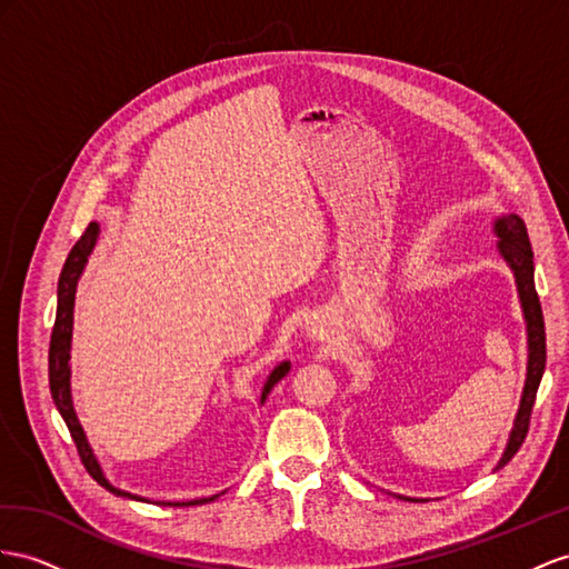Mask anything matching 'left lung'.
Masks as SVG:
<instances>
[{"instance_id":"left-lung-1","label":"left lung","mask_w":569,"mask_h":569,"mask_svg":"<svg viewBox=\"0 0 569 569\" xmlns=\"http://www.w3.org/2000/svg\"><path fill=\"white\" fill-rule=\"evenodd\" d=\"M492 232H495V238H498L500 257L507 261V267L515 273L517 293H519V302H521V315H523V322H527V348H529L527 380H523L515 426H512V430H509L507 445H505V451H502L498 466L492 469V471H500L502 466L517 455L521 442H523V437H527V430H529V418H531V409L536 401V391H538V385H541V377L546 370V327H543L541 302H538V296H536L533 252H531L527 226H523V221L517 213H505V216L495 218ZM397 498L411 500V502L420 500V498H406V495H397Z\"/></svg>"}]
</instances>
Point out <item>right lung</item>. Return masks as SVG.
Instances as JSON below:
<instances>
[{
	"mask_svg": "<svg viewBox=\"0 0 569 569\" xmlns=\"http://www.w3.org/2000/svg\"><path fill=\"white\" fill-rule=\"evenodd\" d=\"M98 236H100V226L98 223H91L89 228H86L83 236L79 238V242L71 247V252L64 261V269L60 273V281H57V317H54V329H52V339H50V391H52V401L57 406V411H60V416L64 418V423L71 432V437H74V445L79 449V457L86 466V471H89L93 476V480H98L100 486H103L106 490H110L112 495H120V498H129V500H146L141 498V495H134V492H127V490H120L114 488L108 476L103 473V466H100L98 457L93 455V449L89 445V437H86L81 423H79V416L74 411V399H71V366H69V358H71V331H74V300H77V286H79V279L81 273L86 269V264H89V257L93 252V247L98 242ZM290 370V362L283 360L276 366L267 382H264V389H261V403L267 401L269 391L273 389L276 382H281L283 377L288 375ZM223 495V492H218ZM218 495H211V498H197V500H174V502H158L163 507H189V505H207V502H213ZM149 502V500H146Z\"/></svg>",
	"mask_w": 569,
	"mask_h": 569,
	"instance_id": "right-lung-1",
	"label": "right lung"
}]
</instances>
